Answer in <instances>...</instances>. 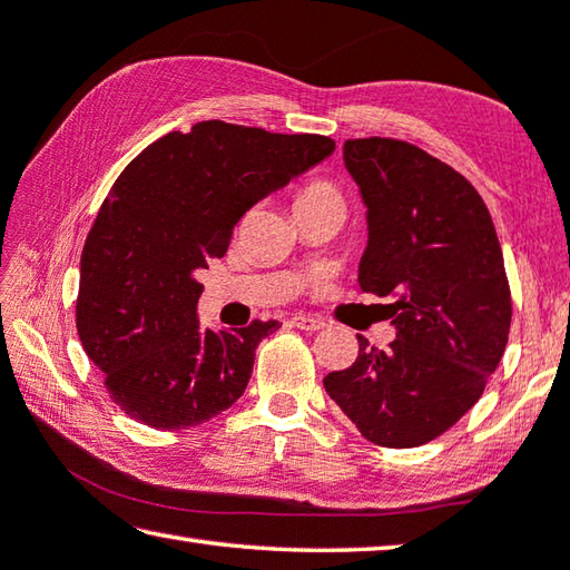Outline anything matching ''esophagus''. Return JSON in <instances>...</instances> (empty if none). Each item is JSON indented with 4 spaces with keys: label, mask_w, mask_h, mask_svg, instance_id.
<instances>
[{
    "label": "esophagus",
    "mask_w": 570,
    "mask_h": 570,
    "mask_svg": "<svg viewBox=\"0 0 570 570\" xmlns=\"http://www.w3.org/2000/svg\"><path fill=\"white\" fill-rule=\"evenodd\" d=\"M292 323L296 328H304V331H321L326 328V323H323L321 318H314V316H304V314H296L292 318Z\"/></svg>",
    "instance_id": "34e87169"
}]
</instances>
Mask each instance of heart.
Masks as SVG:
<instances>
[{
    "label": "heart",
    "mask_w": 570,
    "mask_h": 570,
    "mask_svg": "<svg viewBox=\"0 0 570 570\" xmlns=\"http://www.w3.org/2000/svg\"><path fill=\"white\" fill-rule=\"evenodd\" d=\"M321 199H341V197H338V193L331 185L314 183V185H308L304 193L298 195L296 205H301V203H321Z\"/></svg>",
    "instance_id": "1"
}]
</instances>
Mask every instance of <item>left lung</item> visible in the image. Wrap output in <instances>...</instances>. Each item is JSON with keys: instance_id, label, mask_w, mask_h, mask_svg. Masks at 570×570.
Returning <instances> with one entry per match:
<instances>
[{"instance_id": "1", "label": "left lung", "mask_w": 570, "mask_h": 570, "mask_svg": "<svg viewBox=\"0 0 570 570\" xmlns=\"http://www.w3.org/2000/svg\"><path fill=\"white\" fill-rule=\"evenodd\" d=\"M343 163L365 205L358 284L390 296L395 341L381 351L358 336V358L323 387L365 440L420 448L482 397L504 355V256L484 199L425 150L358 138L343 142Z\"/></svg>"}]
</instances>
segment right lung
<instances>
[{
  "label": "right lung",
  "instance_id": "obj_1",
  "mask_svg": "<svg viewBox=\"0 0 570 570\" xmlns=\"http://www.w3.org/2000/svg\"><path fill=\"white\" fill-rule=\"evenodd\" d=\"M336 150L326 136H284L222 120L148 145L110 187L81 254L78 338L114 403L145 425L185 430L242 397L276 321L203 328L197 276L264 197Z\"/></svg>",
  "mask_w": 570,
  "mask_h": 570
}]
</instances>
